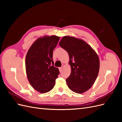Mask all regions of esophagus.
Here are the masks:
<instances>
[{"instance_id": "obj_1", "label": "esophagus", "mask_w": 122, "mask_h": 122, "mask_svg": "<svg viewBox=\"0 0 122 122\" xmlns=\"http://www.w3.org/2000/svg\"><path fill=\"white\" fill-rule=\"evenodd\" d=\"M59 70H60V72H61L62 71V67H60V68H59Z\"/></svg>"}]
</instances>
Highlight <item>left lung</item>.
Segmentation results:
<instances>
[{"label":"left lung","instance_id":"1","mask_svg":"<svg viewBox=\"0 0 122 122\" xmlns=\"http://www.w3.org/2000/svg\"><path fill=\"white\" fill-rule=\"evenodd\" d=\"M59 45L69 55L71 72L66 79L69 88L78 94L89 90L94 84L99 71L97 54L83 40L73 36H64Z\"/></svg>","mask_w":122,"mask_h":122}]
</instances>
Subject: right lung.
<instances>
[{"instance_id":"right-lung-1","label":"right lung","mask_w":122,"mask_h":122,"mask_svg":"<svg viewBox=\"0 0 122 122\" xmlns=\"http://www.w3.org/2000/svg\"><path fill=\"white\" fill-rule=\"evenodd\" d=\"M60 37L44 36L32 44L25 58L26 72L32 87L41 93L48 92L53 88L60 74L54 67L53 51Z\"/></svg>"}]
</instances>
